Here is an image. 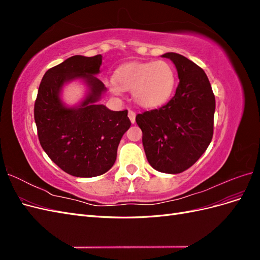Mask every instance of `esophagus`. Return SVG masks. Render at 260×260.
Returning a JSON list of instances; mask_svg holds the SVG:
<instances>
[{
    "label": "esophagus",
    "instance_id": "1",
    "mask_svg": "<svg viewBox=\"0 0 260 260\" xmlns=\"http://www.w3.org/2000/svg\"><path fill=\"white\" fill-rule=\"evenodd\" d=\"M136 113L133 112V111H129V113H128V117H129V119H130V121L132 122V123H135L136 122Z\"/></svg>",
    "mask_w": 260,
    "mask_h": 260
}]
</instances>
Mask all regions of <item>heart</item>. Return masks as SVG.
<instances>
[{
  "instance_id": "b5f03b06",
  "label": "heart",
  "mask_w": 260,
  "mask_h": 260,
  "mask_svg": "<svg viewBox=\"0 0 260 260\" xmlns=\"http://www.w3.org/2000/svg\"><path fill=\"white\" fill-rule=\"evenodd\" d=\"M115 81L108 84L112 93L132 91L136 104L146 109L164 106L176 89V70L166 60L129 62L117 69Z\"/></svg>"
}]
</instances>
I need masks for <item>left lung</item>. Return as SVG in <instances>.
I'll return each mask as SVG.
<instances>
[{"mask_svg":"<svg viewBox=\"0 0 260 260\" xmlns=\"http://www.w3.org/2000/svg\"><path fill=\"white\" fill-rule=\"evenodd\" d=\"M161 57L174 62L179 77L175 96L158 109L139 114L147 161L164 174H180L205 153L214 133L215 95L204 70L177 53Z\"/></svg>","mask_w":260,"mask_h":260,"instance_id":"obj_1","label":"left lung"}]
</instances>
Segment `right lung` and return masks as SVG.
Returning <instances> with one entry per match:
<instances>
[{"instance_id": "1", "label": "right lung", "mask_w": 260, "mask_h": 260, "mask_svg": "<svg viewBox=\"0 0 260 260\" xmlns=\"http://www.w3.org/2000/svg\"><path fill=\"white\" fill-rule=\"evenodd\" d=\"M103 56L75 55L46 72L38 90L35 121L44 152L74 177L105 174L116 161L117 148L131 122L128 111L114 112L100 104L106 92L100 74ZM79 80L86 86L84 99L67 106L61 99L63 86Z\"/></svg>"}]
</instances>
